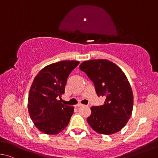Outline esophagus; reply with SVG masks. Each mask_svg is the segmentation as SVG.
<instances>
[{
  "label": "esophagus",
  "instance_id": "obj_1",
  "mask_svg": "<svg viewBox=\"0 0 158 158\" xmlns=\"http://www.w3.org/2000/svg\"><path fill=\"white\" fill-rule=\"evenodd\" d=\"M82 104H77V105H76V107H82Z\"/></svg>",
  "mask_w": 158,
  "mask_h": 158
}]
</instances>
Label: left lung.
Segmentation results:
<instances>
[{
	"label": "left lung",
	"instance_id": "left-lung-1",
	"mask_svg": "<svg viewBox=\"0 0 158 158\" xmlns=\"http://www.w3.org/2000/svg\"><path fill=\"white\" fill-rule=\"evenodd\" d=\"M79 68L94 82L97 95L106 97L103 105L91 107L88 123L102 135L121 131L131 118L133 107V94L125 73L107 60L85 61Z\"/></svg>",
	"mask_w": 158,
	"mask_h": 158
}]
</instances>
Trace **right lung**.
<instances>
[{"mask_svg": "<svg viewBox=\"0 0 158 158\" xmlns=\"http://www.w3.org/2000/svg\"><path fill=\"white\" fill-rule=\"evenodd\" d=\"M79 63L64 60L51 64L35 76L29 92L27 108L32 122L43 133L57 135L68 126L74 107L61 103L57 98L64 94L69 75Z\"/></svg>", "mask_w": 158, "mask_h": 158, "instance_id": "add662e5", "label": "right lung"}]
</instances>
